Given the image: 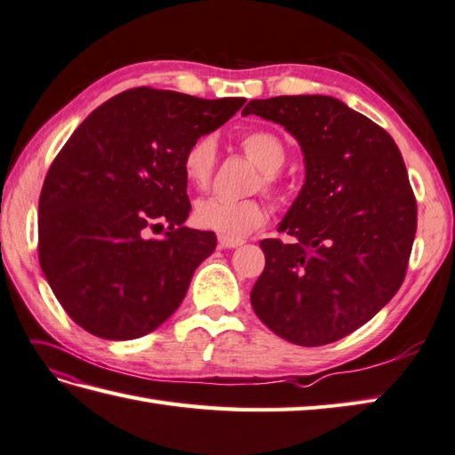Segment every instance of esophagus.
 <instances>
[{
	"label": "esophagus",
	"mask_w": 455,
	"mask_h": 455,
	"mask_svg": "<svg viewBox=\"0 0 455 455\" xmlns=\"http://www.w3.org/2000/svg\"><path fill=\"white\" fill-rule=\"evenodd\" d=\"M245 241L243 239H235V237H226V235H218V245L221 249H235L241 247Z\"/></svg>",
	"instance_id": "1"
}]
</instances>
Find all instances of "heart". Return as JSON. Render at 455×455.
I'll list each match as a JSON object with an SVG mask.
<instances>
[{
  "mask_svg": "<svg viewBox=\"0 0 455 455\" xmlns=\"http://www.w3.org/2000/svg\"><path fill=\"white\" fill-rule=\"evenodd\" d=\"M243 154L259 167L255 188L276 195L280 190L278 171L286 161V146L282 138L268 130H251L239 138ZM216 142L212 136H200L183 156V171L190 185L198 190L210 187L216 165ZM265 206L259 198L228 200L208 196L196 202L195 221L202 229L226 237H241L265 221Z\"/></svg>",
  "mask_w": 455,
  "mask_h": 455,
  "instance_id": "b5f03b06",
  "label": "heart"
}]
</instances>
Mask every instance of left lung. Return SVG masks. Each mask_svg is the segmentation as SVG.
<instances>
[{"instance_id":"8db88e82","label":"left lung","mask_w":455,"mask_h":455,"mask_svg":"<svg viewBox=\"0 0 455 455\" xmlns=\"http://www.w3.org/2000/svg\"><path fill=\"white\" fill-rule=\"evenodd\" d=\"M243 115L284 126L306 161V183L280 224L296 241H260L267 262L251 304L278 337L329 345L370 321L405 280L417 200L401 151L335 97L255 99Z\"/></svg>"}]
</instances>
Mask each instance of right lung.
<instances>
[{
  "mask_svg": "<svg viewBox=\"0 0 455 455\" xmlns=\"http://www.w3.org/2000/svg\"><path fill=\"white\" fill-rule=\"evenodd\" d=\"M243 105V97L136 87L97 107L69 136L40 193L38 260L79 327L128 340L173 315L216 249L214 231L183 226V156Z\"/></svg>",
  "mask_w": 455,
  "mask_h": 455,
  "instance_id": "right-lung-1",
  "label": "right lung"
}]
</instances>
